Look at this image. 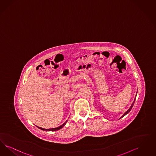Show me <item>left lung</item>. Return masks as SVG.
I'll return each mask as SVG.
<instances>
[{"instance_id": "obj_1", "label": "left lung", "mask_w": 156, "mask_h": 156, "mask_svg": "<svg viewBox=\"0 0 156 156\" xmlns=\"http://www.w3.org/2000/svg\"><path fill=\"white\" fill-rule=\"evenodd\" d=\"M136 95H137V92H136V96H135V97L134 100V101H133V102L132 103V104L131 105V106L129 107V109L128 110H127L122 115V116H121L120 117V118H119V119H120L122 118H123V116H124L125 115H126L127 113H129V112L131 110V109H132V108L133 107V105H134V104L135 101V98H136Z\"/></svg>"}]
</instances>
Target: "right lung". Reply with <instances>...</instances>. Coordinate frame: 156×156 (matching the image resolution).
<instances>
[{
  "label": "right lung",
  "instance_id": "1",
  "mask_svg": "<svg viewBox=\"0 0 156 156\" xmlns=\"http://www.w3.org/2000/svg\"><path fill=\"white\" fill-rule=\"evenodd\" d=\"M67 121L68 120H66V122H65L63 124H62L61 126H60L59 127H56V128H52V129H43V128H41V127H38V129H42V130H44V131H57V130H59L60 129H62L64 126H65V124H66V123L67 122Z\"/></svg>",
  "mask_w": 156,
  "mask_h": 156
}]
</instances>
